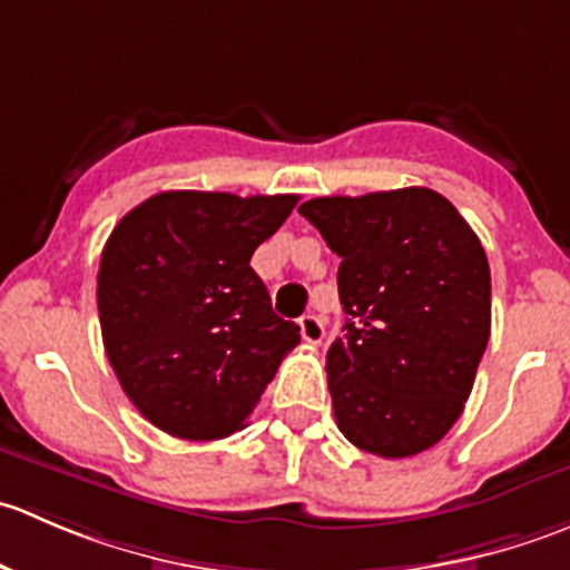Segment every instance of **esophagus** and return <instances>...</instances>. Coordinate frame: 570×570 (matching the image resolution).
Here are the masks:
<instances>
[{"mask_svg": "<svg viewBox=\"0 0 570 570\" xmlns=\"http://www.w3.org/2000/svg\"><path fill=\"white\" fill-rule=\"evenodd\" d=\"M297 327H301V338L306 344H320L322 338H325V325H322L317 314H303V317L297 320Z\"/></svg>", "mask_w": 570, "mask_h": 570, "instance_id": "1", "label": "esophagus"}]
</instances>
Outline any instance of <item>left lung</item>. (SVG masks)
Returning <instances> with one entry per match:
<instances>
[{
  "label": "left lung",
  "instance_id": "left-lung-1",
  "mask_svg": "<svg viewBox=\"0 0 570 570\" xmlns=\"http://www.w3.org/2000/svg\"><path fill=\"white\" fill-rule=\"evenodd\" d=\"M342 258L344 336L327 350L333 416L350 444L411 458L463 413L491 336V269L461 212L428 187L301 204Z\"/></svg>",
  "mask_w": 570,
  "mask_h": 570
}]
</instances>
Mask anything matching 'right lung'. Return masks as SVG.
I'll list each match as a JSON object with an SVG mask.
<instances>
[{
	"instance_id": "1",
	"label": "right lung",
	"mask_w": 570,
	"mask_h": 570,
	"mask_svg": "<svg viewBox=\"0 0 570 570\" xmlns=\"http://www.w3.org/2000/svg\"><path fill=\"white\" fill-rule=\"evenodd\" d=\"M295 204L170 189L112 228L96 289L101 336L120 389L154 428L187 441L237 433L301 342L250 267Z\"/></svg>"
}]
</instances>
